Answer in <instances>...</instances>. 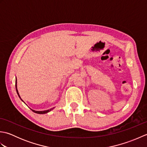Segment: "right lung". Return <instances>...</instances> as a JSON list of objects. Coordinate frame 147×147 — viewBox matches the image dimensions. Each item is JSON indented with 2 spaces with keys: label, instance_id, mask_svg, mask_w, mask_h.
Returning a JSON list of instances; mask_svg holds the SVG:
<instances>
[{
  "label": "right lung",
  "instance_id": "right-lung-1",
  "mask_svg": "<svg viewBox=\"0 0 147 147\" xmlns=\"http://www.w3.org/2000/svg\"><path fill=\"white\" fill-rule=\"evenodd\" d=\"M16 92H17L18 95V96H20V98H21L20 95H19V93H18V90H17V80H16ZM21 100L23 101V100L21 99ZM53 109H54V108H52V109H49V110L43 111H36L32 110V111L33 112H35V113H36V114H46V113H47V112H50V111H51Z\"/></svg>",
  "mask_w": 147,
  "mask_h": 147
}]
</instances>
